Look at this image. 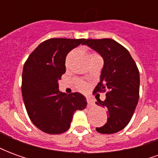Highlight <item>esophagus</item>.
Wrapping results in <instances>:
<instances>
[{
    "label": "esophagus",
    "instance_id": "1",
    "mask_svg": "<svg viewBox=\"0 0 158 158\" xmlns=\"http://www.w3.org/2000/svg\"><path fill=\"white\" fill-rule=\"evenodd\" d=\"M87 103H88V106H92L95 105L94 100H93L92 98H89V97L87 98Z\"/></svg>",
    "mask_w": 158,
    "mask_h": 158
}]
</instances>
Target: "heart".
I'll return each mask as SVG.
<instances>
[{"mask_svg": "<svg viewBox=\"0 0 158 158\" xmlns=\"http://www.w3.org/2000/svg\"><path fill=\"white\" fill-rule=\"evenodd\" d=\"M98 56L96 55V54H93L92 56ZM77 88L79 89V90H81V91H85L86 89H88V85H87V84L86 83H85L84 81H78L77 82Z\"/></svg>", "mask_w": 158, "mask_h": 158, "instance_id": "obj_1", "label": "heart"}]
</instances>
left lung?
Wrapping results in <instances>:
<instances>
[{"label":"left lung","mask_w":158,"mask_h":158,"mask_svg":"<svg viewBox=\"0 0 158 158\" xmlns=\"http://www.w3.org/2000/svg\"><path fill=\"white\" fill-rule=\"evenodd\" d=\"M88 45L98 52L104 60L100 82L94 94L105 92V101L97 105L107 111L105 125L96 128L101 134H114L124 129L132 118L139 101V73L136 63L128 50L112 39L85 40Z\"/></svg>","instance_id":"left-lung-1"}]
</instances>
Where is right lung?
<instances>
[{
    "mask_svg": "<svg viewBox=\"0 0 158 158\" xmlns=\"http://www.w3.org/2000/svg\"><path fill=\"white\" fill-rule=\"evenodd\" d=\"M84 40L63 38L45 40L24 63L23 99L30 120L43 132L51 135L64 133L70 127L74 112L87 106L82 94L67 95L58 89V80L66 72V56Z\"/></svg>",
    "mask_w": 158,
    "mask_h": 158,
    "instance_id": "add662e5",
    "label": "right lung"
}]
</instances>
